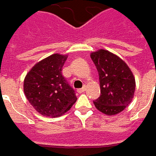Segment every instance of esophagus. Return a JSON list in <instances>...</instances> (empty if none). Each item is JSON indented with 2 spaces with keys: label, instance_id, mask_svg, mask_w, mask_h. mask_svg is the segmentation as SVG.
Listing matches in <instances>:
<instances>
[{
  "label": "esophagus",
  "instance_id": "1",
  "mask_svg": "<svg viewBox=\"0 0 156 156\" xmlns=\"http://www.w3.org/2000/svg\"><path fill=\"white\" fill-rule=\"evenodd\" d=\"M85 89H86V87L79 88V89H77V92H78V93H83V92L85 91Z\"/></svg>",
  "mask_w": 156,
  "mask_h": 156
}]
</instances>
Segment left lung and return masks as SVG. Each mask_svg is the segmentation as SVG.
Listing matches in <instances>:
<instances>
[{"mask_svg": "<svg viewBox=\"0 0 156 156\" xmlns=\"http://www.w3.org/2000/svg\"><path fill=\"white\" fill-rule=\"evenodd\" d=\"M90 57L99 74L101 95L94 101L95 108L107 115L121 113L132 101L135 79L126 62L111 52L99 49Z\"/></svg>", "mask_w": 156, "mask_h": 156, "instance_id": "1", "label": "left lung"}]
</instances>
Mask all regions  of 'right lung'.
<instances>
[{"mask_svg": "<svg viewBox=\"0 0 156 156\" xmlns=\"http://www.w3.org/2000/svg\"><path fill=\"white\" fill-rule=\"evenodd\" d=\"M67 55L54 54L37 62L24 79L23 90L29 103L41 115L58 117L76 101L73 87L62 75Z\"/></svg>", "mask_w": 156, "mask_h": 156, "instance_id": "obj_1", "label": "right lung"}]
</instances>
